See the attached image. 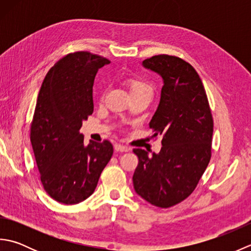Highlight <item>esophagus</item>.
Masks as SVG:
<instances>
[{"label": "esophagus", "mask_w": 251, "mask_h": 251, "mask_svg": "<svg viewBox=\"0 0 251 251\" xmlns=\"http://www.w3.org/2000/svg\"><path fill=\"white\" fill-rule=\"evenodd\" d=\"M114 149H115V151H117V152H128L130 150L128 147L119 145V143H116V145L114 146Z\"/></svg>", "instance_id": "esophagus-1"}]
</instances>
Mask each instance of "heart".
<instances>
[{
  "instance_id": "b5f03b06",
  "label": "heart",
  "mask_w": 251,
  "mask_h": 251,
  "mask_svg": "<svg viewBox=\"0 0 251 251\" xmlns=\"http://www.w3.org/2000/svg\"><path fill=\"white\" fill-rule=\"evenodd\" d=\"M126 84L129 88L130 94L142 92V90H151L150 85L140 78H128L126 81Z\"/></svg>"
}]
</instances>
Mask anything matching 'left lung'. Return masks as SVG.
Returning a JSON list of instances; mask_svg holds the SVG:
<instances>
[{
	"instance_id": "obj_1",
	"label": "left lung",
	"mask_w": 251,
	"mask_h": 251,
	"mask_svg": "<svg viewBox=\"0 0 251 251\" xmlns=\"http://www.w3.org/2000/svg\"><path fill=\"white\" fill-rule=\"evenodd\" d=\"M142 66L163 78L161 100L150 122L163 136L158 154L134 149L139 163L132 176L136 193L150 204L169 208L191 195L211 157L214 121L195 69L179 57L157 55Z\"/></svg>"
}]
</instances>
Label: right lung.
I'll return each instance as SVG.
<instances>
[{"label":"right lung","mask_w":251,"mask_h":251,"mask_svg":"<svg viewBox=\"0 0 251 251\" xmlns=\"http://www.w3.org/2000/svg\"><path fill=\"white\" fill-rule=\"evenodd\" d=\"M104 57L76 51L62 57L47 72L40 89L30 139L41 182L51 199L66 205L94 193L113 154L108 140L84 145L83 121L94 112L93 86Z\"/></svg>","instance_id":"obj_1"}]
</instances>
